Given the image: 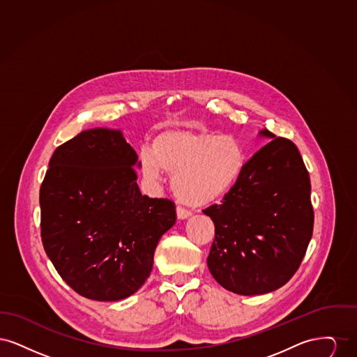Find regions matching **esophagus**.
<instances>
[{
	"mask_svg": "<svg viewBox=\"0 0 357 357\" xmlns=\"http://www.w3.org/2000/svg\"><path fill=\"white\" fill-rule=\"evenodd\" d=\"M176 215H178L179 220H186V218L191 215V211L186 208V207H183V206H178L176 207Z\"/></svg>",
	"mask_w": 357,
	"mask_h": 357,
	"instance_id": "esophagus-1",
	"label": "esophagus"
}]
</instances>
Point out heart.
Wrapping results in <instances>:
<instances>
[{"label":"heart","mask_w":357,"mask_h":357,"mask_svg":"<svg viewBox=\"0 0 357 357\" xmlns=\"http://www.w3.org/2000/svg\"><path fill=\"white\" fill-rule=\"evenodd\" d=\"M245 162V151L234 136L172 128L153 137L150 151H142L139 163L150 179H159L160 169L174 174L175 195L201 207L221 201L233 190Z\"/></svg>","instance_id":"b5f03b06"}]
</instances>
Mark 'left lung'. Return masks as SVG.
Segmentation results:
<instances>
[{
	"instance_id": "1",
	"label": "left lung",
	"mask_w": 357,
	"mask_h": 357,
	"mask_svg": "<svg viewBox=\"0 0 357 357\" xmlns=\"http://www.w3.org/2000/svg\"><path fill=\"white\" fill-rule=\"evenodd\" d=\"M272 140L245 163L237 185L204 213L215 226L207 266L223 288L265 294L284 287L301 265L313 233L310 179L293 142Z\"/></svg>"
}]
</instances>
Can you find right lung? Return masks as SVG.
I'll return each mask as SVG.
<instances>
[{"label":"right lung","mask_w":357,"mask_h":357,"mask_svg":"<svg viewBox=\"0 0 357 357\" xmlns=\"http://www.w3.org/2000/svg\"><path fill=\"white\" fill-rule=\"evenodd\" d=\"M136 162L119 130H86L54 150L41 183L45 253L86 298L118 301L142 288L176 221L172 201L142 195Z\"/></svg>","instance_id":"obj_1"}]
</instances>
